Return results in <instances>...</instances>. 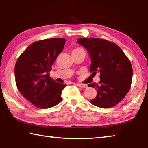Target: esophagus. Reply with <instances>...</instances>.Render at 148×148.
Here are the masks:
<instances>
[{
	"label": "esophagus",
	"instance_id": "esophagus-1",
	"mask_svg": "<svg viewBox=\"0 0 148 148\" xmlns=\"http://www.w3.org/2000/svg\"><path fill=\"white\" fill-rule=\"evenodd\" d=\"M77 85L80 88H87V86L84 84H77Z\"/></svg>",
	"mask_w": 148,
	"mask_h": 148
}]
</instances>
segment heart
<instances>
[{"label": "heart", "mask_w": 148, "mask_h": 148, "mask_svg": "<svg viewBox=\"0 0 148 148\" xmlns=\"http://www.w3.org/2000/svg\"><path fill=\"white\" fill-rule=\"evenodd\" d=\"M81 49H83L81 48H76L74 49H73V51H77V50H81Z\"/></svg>", "instance_id": "obj_1"}]
</instances>
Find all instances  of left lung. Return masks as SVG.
<instances>
[{
	"mask_svg": "<svg viewBox=\"0 0 148 148\" xmlns=\"http://www.w3.org/2000/svg\"><path fill=\"white\" fill-rule=\"evenodd\" d=\"M77 42L89 52L90 72L94 75L100 73L99 84H88L97 92L90 102L99 108H112L123 100L130 88L133 71L129 59L117 45L109 40L81 38Z\"/></svg>",
	"mask_w": 148,
	"mask_h": 148,
	"instance_id": "obj_1",
	"label": "left lung"
}]
</instances>
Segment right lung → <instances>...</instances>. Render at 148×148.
<instances>
[{"label":"right lung","instance_id":"1","mask_svg":"<svg viewBox=\"0 0 148 148\" xmlns=\"http://www.w3.org/2000/svg\"><path fill=\"white\" fill-rule=\"evenodd\" d=\"M64 38L36 41L28 47L17 60L14 67L16 84L25 98L34 106L48 109L62 101L61 93L67 86L56 83L49 72L64 48Z\"/></svg>","mask_w":148,"mask_h":148}]
</instances>
